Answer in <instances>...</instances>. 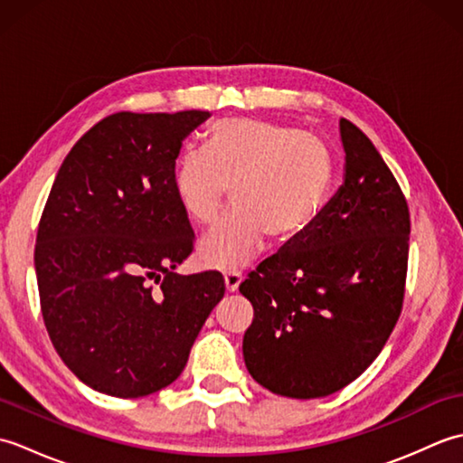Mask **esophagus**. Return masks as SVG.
Returning <instances> with one entry per match:
<instances>
[{
  "label": "esophagus",
  "instance_id": "obj_1",
  "mask_svg": "<svg viewBox=\"0 0 463 463\" xmlns=\"http://www.w3.org/2000/svg\"><path fill=\"white\" fill-rule=\"evenodd\" d=\"M241 282H242V277H241L239 270L224 272V287H226V292H237Z\"/></svg>",
  "mask_w": 463,
  "mask_h": 463
}]
</instances>
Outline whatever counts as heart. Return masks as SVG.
<instances>
[{
	"label": "heart",
	"instance_id": "1",
	"mask_svg": "<svg viewBox=\"0 0 463 463\" xmlns=\"http://www.w3.org/2000/svg\"><path fill=\"white\" fill-rule=\"evenodd\" d=\"M334 179L322 139L290 127L224 119L206 133L203 151H186L173 166V191L191 221L211 222L232 184L231 206L199 242L201 259L237 270L267 244L297 239L318 219Z\"/></svg>",
	"mask_w": 463,
	"mask_h": 463
}]
</instances>
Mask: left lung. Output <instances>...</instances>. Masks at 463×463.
<instances>
[{
    "mask_svg": "<svg viewBox=\"0 0 463 463\" xmlns=\"http://www.w3.org/2000/svg\"><path fill=\"white\" fill-rule=\"evenodd\" d=\"M344 183L308 231L260 262L239 290L254 308L242 338L250 376L310 400L348 386L394 330L408 270L410 214L394 175L340 119Z\"/></svg>",
    "mask_w": 463,
    "mask_h": 463,
    "instance_id": "obj_1",
    "label": "left lung"
}]
</instances>
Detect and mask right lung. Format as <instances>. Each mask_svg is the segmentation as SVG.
I'll use <instances>...</instances> for the list:
<instances>
[{
  "mask_svg": "<svg viewBox=\"0 0 463 463\" xmlns=\"http://www.w3.org/2000/svg\"><path fill=\"white\" fill-rule=\"evenodd\" d=\"M209 117L109 115L57 171L37 231L39 300L65 366L101 394L141 398L169 386L224 297L221 272H175L194 232L173 166Z\"/></svg>",
  "mask_w": 463,
  "mask_h": 463,
  "instance_id": "1",
  "label": "right lung"
}]
</instances>
